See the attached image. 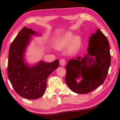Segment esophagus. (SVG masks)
<instances>
[{
    "label": "esophagus",
    "mask_w": 120,
    "mask_h": 120,
    "mask_svg": "<svg viewBox=\"0 0 120 120\" xmlns=\"http://www.w3.org/2000/svg\"><path fill=\"white\" fill-rule=\"evenodd\" d=\"M60 64L61 66H64L66 64V60L64 59H61L60 60Z\"/></svg>",
    "instance_id": "34e87169"
}]
</instances>
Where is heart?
<instances>
[{
    "label": "heart",
    "mask_w": 120,
    "mask_h": 120,
    "mask_svg": "<svg viewBox=\"0 0 120 120\" xmlns=\"http://www.w3.org/2000/svg\"><path fill=\"white\" fill-rule=\"evenodd\" d=\"M74 34L71 32H68L59 38L56 46L58 48L67 47L70 45V49L72 51L78 50L80 48L82 40L79 36L74 37Z\"/></svg>",
    "instance_id": "obj_1"
}]
</instances>
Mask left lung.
Here are the masks:
<instances>
[{"label": "left lung", "instance_id": "8db88e82", "mask_svg": "<svg viewBox=\"0 0 120 120\" xmlns=\"http://www.w3.org/2000/svg\"><path fill=\"white\" fill-rule=\"evenodd\" d=\"M87 52L82 59L79 56L69 60L66 68V84L77 94L94 90L104 82L108 74L111 60L109 44L99 29L89 38ZM80 77L82 79L78 83L76 79Z\"/></svg>", "mask_w": 120, "mask_h": 120}]
</instances>
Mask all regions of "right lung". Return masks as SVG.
Listing matches in <instances>:
<instances>
[{"label":"right lung","mask_w":120,"mask_h":120,"mask_svg":"<svg viewBox=\"0 0 120 120\" xmlns=\"http://www.w3.org/2000/svg\"><path fill=\"white\" fill-rule=\"evenodd\" d=\"M31 28L23 27L11 43L9 50L8 77L15 92L28 99L39 98L46 88L47 79L58 68L59 60L51 63L40 61L30 66L25 62L26 48L33 35H39Z\"/></svg>","instance_id":"1"}]
</instances>
